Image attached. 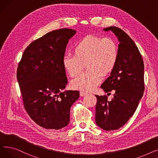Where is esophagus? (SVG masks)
Segmentation results:
<instances>
[{
    "label": "esophagus",
    "instance_id": "esophagus-1",
    "mask_svg": "<svg viewBox=\"0 0 158 158\" xmlns=\"http://www.w3.org/2000/svg\"><path fill=\"white\" fill-rule=\"evenodd\" d=\"M86 95H87V94H86V93L83 92H80V96H81V97H84V96H85Z\"/></svg>",
    "mask_w": 158,
    "mask_h": 158
}]
</instances>
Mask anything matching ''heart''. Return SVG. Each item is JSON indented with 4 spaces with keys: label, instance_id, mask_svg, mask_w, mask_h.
Here are the masks:
<instances>
[{
    "label": "heart",
    "instance_id": "b5f03b06",
    "mask_svg": "<svg viewBox=\"0 0 158 158\" xmlns=\"http://www.w3.org/2000/svg\"><path fill=\"white\" fill-rule=\"evenodd\" d=\"M73 55L64 56L63 69L72 77L82 72L86 64L88 70L73 79L71 86L82 92L93 90L102 80V73H111L117 63L118 47L111 38L88 35L80 40L73 50Z\"/></svg>",
    "mask_w": 158,
    "mask_h": 158
}]
</instances>
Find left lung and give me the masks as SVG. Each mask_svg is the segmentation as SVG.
Returning <instances> with one entry per match:
<instances>
[{
	"instance_id": "1",
	"label": "left lung",
	"mask_w": 158,
	"mask_h": 158,
	"mask_svg": "<svg viewBox=\"0 0 158 158\" xmlns=\"http://www.w3.org/2000/svg\"><path fill=\"white\" fill-rule=\"evenodd\" d=\"M103 30L111 31L120 44L117 63L101 86L106 93L114 89V97L108 101L106 95H95V122L104 130L113 131L125 125L143 95L144 64L135 43L123 30L117 27Z\"/></svg>"
}]
</instances>
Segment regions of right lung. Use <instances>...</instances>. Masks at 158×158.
<instances>
[{"label": "right lung", "instance_id": "right-lung-1", "mask_svg": "<svg viewBox=\"0 0 158 158\" xmlns=\"http://www.w3.org/2000/svg\"><path fill=\"white\" fill-rule=\"evenodd\" d=\"M76 33L61 29L47 33L26 48L16 77L24 107L32 120L47 129L63 128L70 122L79 91L61 92L68 83L62 61L69 40Z\"/></svg>", "mask_w": 158, "mask_h": 158}]
</instances>
